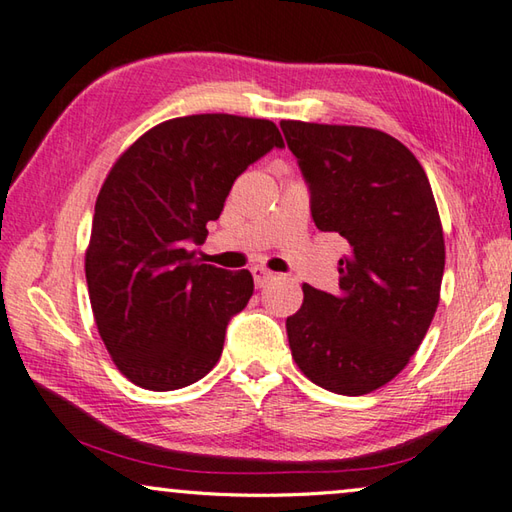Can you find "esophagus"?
I'll use <instances>...</instances> for the list:
<instances>
[{"mask_svg": "<svg viewBox=\"0 0 512 512\" xmlns=\"http://www.w3.org/2000/svg\"><path fill=\"white\" fill-rule=\"evenodd\" d=\"M250 273H253V280H255V286L257 288H262V286H266L268 282L273 280V273L268 271V268H264V266H253L250 268Z\"/></svg>", "mask_w": 512, "mask_h": 512, "instance_id": "esophagus-1", "label": "esophagus"}]
</instances>
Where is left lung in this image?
<instances>
[{"instance_id": "1", "label": "left lung", "mask_w": 512, "mask_h": 512, "mask_svg": "<svg viewBox=\"0 0 512 512\" xmlns=\"http://www.w3.org/2000/svg\"><path fill=\"white\" fill-rule=\"evenodd\" d=\"M322 232L347 239L340 293L302 286L286 320L293 360L311 383L362 396L401 374L439 306L443 228L425 170L371 127L280 123Z\"/></svg>"}]
</instances>
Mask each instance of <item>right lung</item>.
Instances as JSON below:
<instances>
[{
  "mask_svg": "<svg viewBox=\"0 0 512 512\" xmlns=\"http://www.w3.org/2000/svg\"><path fill=\"white\" fill-rule=\"evenodd\" d=\"M273 147L284 141L271 120L197 114L152 127L109 170L85 275L100 338L134 385L172 392L217 365L253 275L201 264L188 246L206 239L237 176Z\"/></svg>",
  "mask_w": 512,
  "mask_h": 512,
  "instance_id": "obj_1",
  "label": "right lung"
}]
</instances>
